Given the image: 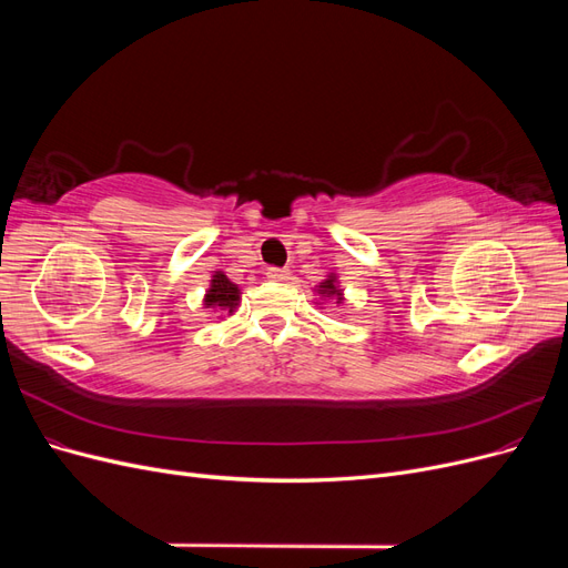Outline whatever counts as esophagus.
Here are the masks:
<instances>
[{
    "instance_id": "esophagus-1",
    "label": "esophagus",
    "mask_w": 568,
    "mask_h": 568,
    "mask_svg": "<svg viewBox=\"0 0 568 568\" xmlns=\"http://www.w3.org/2000/svg\"><path fill=\"white\" fill-rule=\"evenodd\" d=\"M265 274L270 282H286L288 280V270H284V267H267Z\"/></svg>"
}]
</instances>
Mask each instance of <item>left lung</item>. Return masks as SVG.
Instances as JSON below:
<instances>
[{
	"instance_id": "1",
	"label": "left lung",
	"mask_w": 568,
	"mask_h": 568,
	"mask_svg": "<svg viewBox=\"0 0 568 568\" xmlns=\"http://www.w3.org/2000/svg\"><path fill=\"white\" fill-rule=\"evenodd\" d=\"M320 291L322 294H326V296H336L338 301H341V291L336 288V284H334V280H326V282H322V286H320Z\"/></svg>"
}]
</instances>
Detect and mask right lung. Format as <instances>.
<instances>
[{
	"label": "right lung",
	"instance_id": "add662e5",
	"mask_svg": "<svg viewBox=\"0 0 568 568\" xmlns=\"http://www.w3.org/2000/svg\"><path fill=\"white\" fill-rule=\"evenodd\" d=\"M239 303V286L232 284L225 274L217 272L211 280V288L205 294V305L209 307H222V311H234Z\"/></svg>",
	"mask_w": 568,
	"mask_h": 568
}]
</instances>
